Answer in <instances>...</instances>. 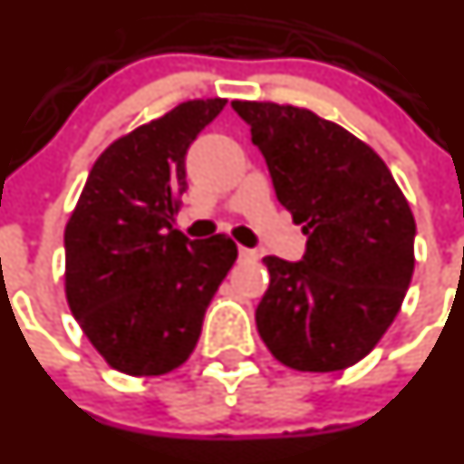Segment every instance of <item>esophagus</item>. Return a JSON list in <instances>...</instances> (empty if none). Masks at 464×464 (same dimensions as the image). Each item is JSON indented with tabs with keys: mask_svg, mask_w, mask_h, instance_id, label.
<instances>
[{
	"mask_svg": "<svg viewBox=\"0 0 464 464\" xmlns=\"http://www.w3.org/2000/svg\"><path fill=\"white\" fill-rule=\"evenodd\" d=\"M238 256H241V259H246V261H256L259 259V252L256 250H252V247H238Z\"/></svg>",
	"mask_w": 464,
	"mask_h": 464,
	"instance_id": "1",
	"label": "esophagus"
}]
</instances>
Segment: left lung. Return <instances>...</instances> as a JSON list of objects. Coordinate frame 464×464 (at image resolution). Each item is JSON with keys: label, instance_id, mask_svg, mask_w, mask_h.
<instances>
[{"label": "left lung", "instance_id": "left-lung-1", "mask_svg": "<svg viewBox=\"0 0 464 464\" xmlns=\"http://www.w3.org/2000/svg\"><path fill=\"white\" fill-rule=\"evenodd\" d=\"M277 200L306 234L300 261L264 256L261 341L279 363L334 372L374 350L411 286L415 218L368 144L295 105L232 101Z\"/></svg>", "mask_w": 464, "mask_h": 464}]
</instances>
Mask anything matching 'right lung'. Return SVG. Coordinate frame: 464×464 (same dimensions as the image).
<instances>
[{
    "label": "right lung",
    "instance_id": "obj_1",
    "mask_svg": "<svg viewBox=\"0 0 464 464\" xmlns=\"http://www.w3.org/2000/svg\"><path fill=\"white\" fill-rule=\"evenodd\" d=\"M226 103L187 101L110 144L65 227L67 302L119 372L158 377L180 368L237 259L226 234L189 241L173 227L187 150Z\"/></svg>",
    "mask_w": 464,
    "mask_h": 464
}]
</instances>
